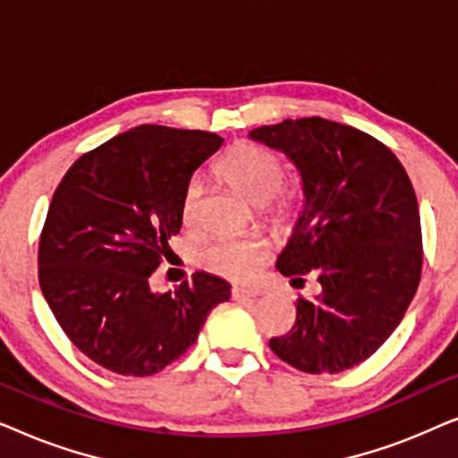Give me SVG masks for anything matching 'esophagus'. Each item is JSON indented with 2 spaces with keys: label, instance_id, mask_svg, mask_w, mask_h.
<instances>
[{
  "label": "esophagus",
  "instance_id": "34e87169",
  "mask_svg": "<svg viewBox=\"0 0 458 458\" xmlns=\"http://www.w3.org/2000/svg\"><path fill=\"white\" fill-rule=\"evenodd\" d=\"M260 293L262 290H259V287H233V290H231V296L235 300H254L259 298Z\"/></svg>",
  "mask_w": 458,
  "mask_h": 458
}]
</instances>
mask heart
Segmentation results:
<instances>
[{
  "instance_id": "b5f03b06",
  "label": "heart",
  "mask_w": 458,
  "mask_h": 458,
  "mask_svg": "<svg viewBox=\"0 0 458 458\" xmlns=\"http://www.w3.org/2000/svg\"><path fill=\"white\" fill-rule=\"evenodd\" d=\"M216 174L252 204H267L268 218L275 227H287L296 221L302 208V190L284 185L281 160L267 148L242 141L216 162ZM199 185L190 183L181 206V216L190 227L196 218ZM268 259V242L262 235L215 237L198 250V265L208 273L229 281H250L256 277L262 262Z\"/></svg>"
}]
</instances>
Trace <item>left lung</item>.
Masks as SVG:
<instances>
[{
  "label": "left lung",
  "instance_id": "obj_1",
  "mask_svg": "<svg viewBox=\"0 0 458 458\" xmlns=\"http://www.w3.org/2000/svg\"><path fill=\"white\" fill-rule=\"evenodd\" d=\"M302 177L304 210L277 271L321 292L298 298L296 323L268 346L304 373L367 360L403 321L423 267L421 218L404 166L369 133L321 116L254 129Z\"/></svg>",
  "mask_w": 458,
  "mask_h": 458
}]
</instances>
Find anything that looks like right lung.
<instances>
[{"label": "right lung", "mask_w": 458, "mask_h": 458, "mask_svg": "<svg viewBox=\"0 0 458 458\" xmlns=\"http://www.w3.org/2000/svg\"><path fill=\"white\" fill-rule=\"evenodd\" d=\"M208 131L140 124L81 156L55 187L39 240V285L81 352L146 377L179 359L231 285L193 273L174 292L149 275L181 231L191 174L221 148Z\"/></svg>", "instance_id": "1"}]
</instances>
